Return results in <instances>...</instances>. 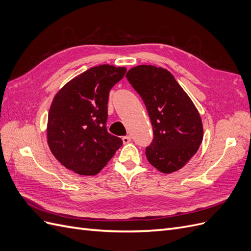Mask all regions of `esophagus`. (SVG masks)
I'll use <instances>...</instances> for the list:
<instances>
[{"instance_id": "esophagus-1", "label": "esophagus", "mask_w": 251, "mask_h": 251, "mask_svg": "<svg viewBox=\"0 0 251 251\" xmlns=\"http://www.w3.org/2000/svg\"><path fill=\"white\" fill-rule=\"evenodd\" d=\"M131 140H132L131 136H124V137H123V142H124L125 144L130 143V142H131Z\"/></svg>"}]
</instances>
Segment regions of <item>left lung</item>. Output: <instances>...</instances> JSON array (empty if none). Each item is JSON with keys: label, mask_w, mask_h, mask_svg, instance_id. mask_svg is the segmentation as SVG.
<instances>
[{"label": "left lung", "mask_w": 251, "mask_h": 251, "mask_svg": "<svg viewBox=\"0 0 251 251\" xmlns=\"http://www.w3.org/2000/svg\"><path fill=\"white\" fill-rule=\"evenodd\" d=\"M126 78L143 100L153 126L154 139L146 150L149 162L163 174L179 171L203 139L196 105L173 74L161 67H134Z\"/></svg>", "instance_id": "8db88e82"}]
</instances>
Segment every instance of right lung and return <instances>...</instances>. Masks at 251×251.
<instances>
[{
    "mask_svg": "<svg viewBox=\"0 0 251 251\" xmlns=\"http://www.w3.org/2000/svg\"><path fill=\"white\" fill-rule=\"evenodd\" d=\"M126 72L125 67L108 64L90 68L53 97L47 142L66 169L81 176H94L123 146V140L108 133L105 124L109 92Z\"/></svg>",
    "mask_w": 251,
    "mask_h": 251,
    "instance_id": "add662e5",
    "label": "right lung"
}]
</instances>
